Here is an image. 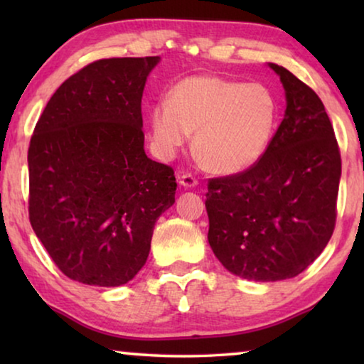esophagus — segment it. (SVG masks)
I'll use <instances>...</instances> for the list:
<instances>
[{
    "label": "esophagus",
    "mask_w": 364,
    "mask_h": 364,
    "mask_svg": "<svg viewBox=\"0 0 364 364\" xmlns=\"http://www.w3.org/2000/svg\"><path fill=\"white\" fill-rule=\"evenodd\" d=\"M178 180H180V184L184 188H194V186H197V184H199L197 178L193 176L191 173H183V175H180Z\"/></svg>",
    "instance_id": "esophagus-1"
}]
</instances>
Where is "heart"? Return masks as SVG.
I'll return each mask as SVG.
<instances>
[{
    "label": "heart",
    "instance_id": "obj_1",
    "mask_svg": "<svg viewBox=\"0 0 364 364\" xmlns=\"http://www.w3.org/2000/svg\"><path fill=\"white\" fill-rule=\"evenodd\" d=\"M279 101L263 83L217 75L181 80L151 112L159 149L175 152L194 134L193 149L207 170L237 175L268 152L279 125Z\"/></svg>",
    "mask_w": 364,
    "mask_h": 364
}]
</instances>
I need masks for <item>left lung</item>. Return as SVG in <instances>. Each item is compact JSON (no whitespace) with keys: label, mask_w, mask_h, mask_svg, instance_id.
Returning <instances> with one entry per match:
<instances>
[{"label":"left lung","mask_w":364,"mask_h":364,"mask_svg":"<svg viewBox=\"0 0 364 364\" xmlns=\"http://www.w3.org/2000/svg\"><path fill=\"white\" fill-rule=\"evenodd\" d=\"M286 112L268 152L242 173L208 181V244L232 274L281 281L300 274L336 226L341 152L324 104L278 64Z\"/></svg>","instance_id":"obj_1"}]
</instances>
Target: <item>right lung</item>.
Instances as JSON below:
<instances>
[{
    "label": "right lung",
    "mask_w": 364,
    "mask_h": 364,
    "mask_svg": "<svg viewBox=\"0 0 364 364\" xmlns=\"http://www.w3.org/2000/svg\"><path fill=\"white\" fill-rule=\"evenodd\" d=\"M159 56L91 63L59 86L28 147V217L56 267L88 286L127 284L157 218L175 204L173 168L146 156L141 97Z\"/></svg>",
    "instance_id": "right-lung-1"
}]
</instances>
